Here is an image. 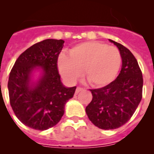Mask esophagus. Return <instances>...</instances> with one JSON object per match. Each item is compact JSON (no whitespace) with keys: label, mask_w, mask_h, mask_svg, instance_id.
I'll use <instances>...</instances> for the list:
<instances>
[{"label":"esophagus","mask_w":154,"mask_h":154,"mask_svg":"<svg viewBox=\"0 0 154 154\" xmlns=\"http://www.w3.org/2000/svg\"><path fill=\"white\" fill-rule=\"evenodd\" d=\"M82 90H83V89H82V88H81V87H77L75 89V93L76 94L79 93V92H81V91H82Z\"/></svg>","instance_id":"34e87169"}]
</instances>
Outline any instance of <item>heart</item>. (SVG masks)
Instances as JSON below:
<instances>
[{"label":"heart","instance_id":"1","mask_svg":"<svg viewBox=\"0 0 154 154\" xmlns=\"http://www.w3.org/2000/svg\"><path fill=\"white\" fill-rule=\"evenodd\" d=\"M121 65L119 50L97 42L79 44L71 48L69 57L58 60L61 75L69 82L78 79L83 71L84 78L93 87H103L112 82Z\"/></svg>","mask_w":154,"mask_h":154}]
</instances>
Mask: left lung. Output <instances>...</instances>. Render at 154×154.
Listing matches in <instances>:
<instances>
[{"label":"left lung","mask_w":154,"mask_h":154,"mask_svg":"<svg viewBox=\"0 0 154 154\" xmlns=\"http://www.w3.org/2000/svg\"><path fill=\"white\" fill-rule=\"evenodd\" d=\"M109 41L120 53V73L109 85L90 89L92 99L85 108L89 120L103 130H114L130 120L142 99L143 83L138 62L131 51L119 43Z\"/></svg>","instance_id":"obj_1"}]
</instances>
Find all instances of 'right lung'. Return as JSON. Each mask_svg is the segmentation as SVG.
Wrapping results in <instances>:
<instances>
[{"mask_svg":"<svg viewBox=\"0 0 154 154\" xmlns=\"http://www.w3.org/2000/svg\"><path fill=\"white\" fill-rule=\"evenodd\" d=\"M63 40L46 39L21 54L9 75L8 92L14 112L23 124L37 130L55 126L76 87L62 84L57 68Z\"/></svg>","mask_w":154,"mask_h":154,"instance_id":"right-lung-1","label":"right lung"}]
</instances>
